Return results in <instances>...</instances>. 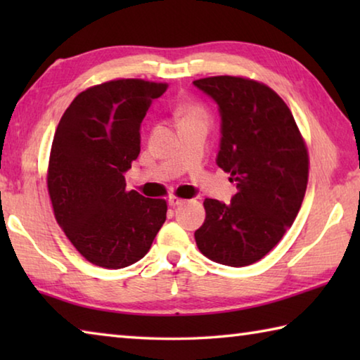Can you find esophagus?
<instances>
[{"label": "esophagus", "instance_id": "1", "mask_svg": "<svg viewBox=\"0 0 360 360\" xmlns=\"http://www.w3.org/2000/svg\"><path fill=\"white\" fill-rule=\"evenodd\" d=\"M168 203L172 205V206H179V205H182V203H186V200L181 198V197H176V195H169V197H168Z\"/></svg>", "mask_w": 360, "mask_h": 360}]
</instances>
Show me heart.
I'll list each match as a JSON object with an SVG mask.
<instances>
[{
    "mask_svg": "<svg viewBox=\"0 0 360 360\" xmlns=\"http://www.w3.org/2000/svg\"><path fill=\"white\" fill-rule=\"evenodd\" d=\"M179 120L188 122V120H208V112L206 109L200 105V103H188L179 109Z\"/></svg>",
    "mask_w": 360,
    "mask_h": 360,
    "instance_id": "heart-1",
    "label": "heart"
}]
</instances>
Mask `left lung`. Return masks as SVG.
Masks as SVG:
<instances>
[{
	"mask_svg": "<svg viewBox=\"0 0 360 360\" xmlns=\"http://www.w3.org/2000/svg\"><path fill=\"white\" fill-rule=\"evenodd\" d=\"M193 84L219 105L217 165L238 188L230 205L205 200L206 217L195 241L217 264L251 265L295 221L308 184L307 144L290 109L268 85L241 76H211Z\"/></svg>",
	"mask_w": 360,
	"mask_h": 360,
	"instance_id": "8db88e82",
	"label": "left lung"
}]
</instances>
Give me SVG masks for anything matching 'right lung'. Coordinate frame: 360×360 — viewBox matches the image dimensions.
I'll return each mask as SVG.
<instances>
[{"label": "right lung", "mask_w": 360, "mask_h": 360, "mask_svg": "<svg viewBox=\"0 0 360 360\" xmlns=\"http://www.w3.org/2000/svg\"><path fill=\"white\" fill-rule=\"evenodd\" d=\"M168 84L114 79L79 94L60 119L47 167L53 216L79 254L103 268L143 259L167 219L163 198L127 191L139 129Z\"/></svg>", "instance_id": "obj_1"}]
</instances>
